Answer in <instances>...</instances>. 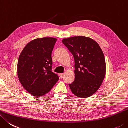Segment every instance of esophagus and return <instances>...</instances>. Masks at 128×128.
Masks as SVG:
<instances>
[{"label": "esophagus", "mask_w": 128, "mask_h": 128, "mask_svg": "<svg viewBox=\"0 0 128 128\" xmlns=\"http://www.w3.org/2000/svg\"><path fill=\"white\" fill-rule=\"evenodd\" d=\"M64 76V74H60V78H63Z\"/></svg>", "instance_id": "34e87169"}]
</instances>
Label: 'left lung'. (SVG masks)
<instances>
[{"mask_svg":"<svg viewBox=\"0 0 128 128\" xmlns=\"http://www.w3.org/2000/svg\"><path fill=\"white\" fill-rule=\"evenodd\" d=\"M74 60V80L68 84L72 92L81 98L92 95L106 74L105 57L98 43L91 38L74 36L62 40Z\"/></svg>","mask_w":128,"mask_h":128,"instance_id":"obj_1","label":"left lung"}]
</instances>
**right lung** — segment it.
<instances>
[{
    "instance_id": "obj_1",
    "label": "right lung",
    "mask_w": 128,
    "mask_h": 128,
    "mask_svg": "<svg viewBox=\"0 0 128 128\" xmlns=\"http://www.w3.org/2000/svg\"><path fill=\"white\" fill-rule=\"evenodd\" d=\"M57 39L43 37L31 40L19 56L17 74L26 90L34 96H41L50 91L59 80L52 71V52Z\"/></svg>"
}]
</instances>
